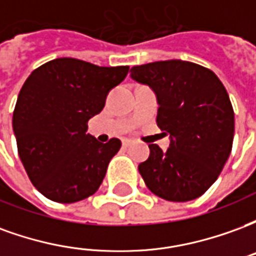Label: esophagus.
<instances>
[{
    "label": "esophagus",
    "mask_w": 256,
    "mask_h": 256,
    "mask_svg": "<svg viewBox=\"0 0 256 256\" xmlns=\"http://www.w3.org/2000/svg\"><path fill=\"white\" fill-rule=\"evenodd\" d=\"M132 144H133V140H128V138L122 140V145L124 146V148H128V146H130Z\"/></svg>",
    "instance_id": "34e87169"
}]
</instances>
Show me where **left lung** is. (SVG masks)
<instances>
[{"instance_id":"left-lung-1","label":"left lung","mask_w":256,"mask_h":256,"mask_svg":"<svg viewBox=\"0 0 256 256\" xmlns=\"http://www.w3.org/2000/svg\"><path fill=\"white\" fill-rule=\"evenodd\" d=\"M130 78L150 86L159 104L156 123L170 134L166 152L150 145L140 163L145 185L168 202H189L216 181L230 155L234 114L225 86L211 70L184 60L136 66Z\"/></svg>"}]
</instances>
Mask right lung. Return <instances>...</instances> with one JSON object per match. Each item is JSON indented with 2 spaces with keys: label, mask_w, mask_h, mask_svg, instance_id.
<instances>
[{
  "label": "right lung",
  "mask_w": 256,
  "mask_h": 256,
  "mask_svg": "<svg viewBox=\"0 0 256 256\" xmlns=\"http://www.w3.org/2000/svg\"><path fill=\"white\" fill-rule=\"evenodd\" d=\"M128 66L98 67L60 58L34 70L20 90L14 132L20 160L45 198L75 203L89 198L106 177L120 141L106 144L88 134L110 90L122 82Z\"/></svg>",
  "instance_id": "obj_1"
}]
</instances>
